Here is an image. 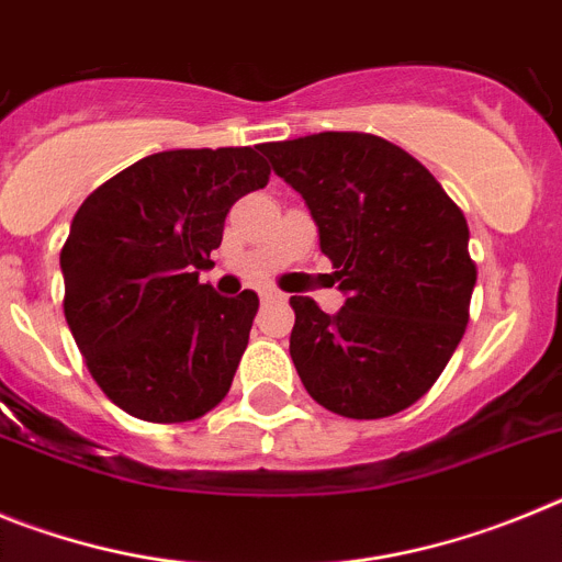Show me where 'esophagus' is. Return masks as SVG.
I'll return each mask as SVG.
<instances>
[{
	"mask_svg": "<svg viewBox=\"0 0 562 562\" xmlns=\"http://www.w3.org/2000/svg\"><path fill=\"white\" fill-rule=\"evenodd\" d=\"M278 297H284L278 290H265V292H261V301H278Z\"/></svg>",
	"mask_w": 562,
	"mask_h": 562,
	"instance_id": "34e87169",
	"label": "esophagus"
}]
</instances>
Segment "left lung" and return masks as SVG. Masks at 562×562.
Instances as JSON below:
<instances>
[{
    "mask_svg": "<svg viewBox=\"0 0 562 562\" xmlns=\"http://www.w3.org/2000/svg\"><path fill=\"white\" fill-rule=\"evenodd\" d=\"M258 148L304 196L346 295L337 315L290 297V355L304 389L349 419L411 408L470 321L464 213L428 168L376 134L321 132Z\"/></svg>",
    "mask_w": 562,
    "mask_h": 562,
    "instance_id": "obj_1",
    "label": "left lung"
}]
</instances>
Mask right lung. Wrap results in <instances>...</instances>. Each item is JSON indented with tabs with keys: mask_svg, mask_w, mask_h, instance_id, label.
I'll return each mask as SVG.
<instances>
[{
	"mask_svg": "<svg viewBox=\"0 0 562 562\" xmlns=\"http://www.w3.org/2000/svg\"><path fill=\"white\" fill-rule=\"evenodd\" d=\"M270 182L256 148H173L114 173L61 250L64 317L103 394L146 422H191L231 391L258 295L200 284L233 202Z\"/></svg>",
	"mask_w": 562,
	"mask_h": 562,
	"instance_id": "1",
	"label": "right lung"
}]
</instances>
